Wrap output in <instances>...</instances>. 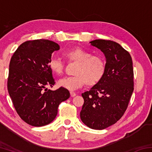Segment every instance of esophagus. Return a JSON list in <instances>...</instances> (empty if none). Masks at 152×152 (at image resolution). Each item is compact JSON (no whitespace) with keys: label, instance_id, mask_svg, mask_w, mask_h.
<instances>
[{"label":"esophagus","instance_id":"esophagus-1","mask_svg":"<svg viewBox=\"0 0 152 152\" xmlns=\"http://www.w3.org/2000/svg\"><path fill=\"white\" fill-rule=\"evenodd\" d=\"M70 95H71V96L73 97V96H75L76 94V92H74L73 91H70Z\"/></svg>","mask_w":152,"mask_h":152}]
</instances>
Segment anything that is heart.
I'll return each instance as SVG.
<instances>
[{
	"label": "heart",
	"instance_id": "heart-1",
	"mask_svg": "<svg viewBox=\"0 0 152 152\" xmlns=\"http://www.w3.org/2000/svg\"><path fill=\"white\" fill-rule=\"evenodd\" d=\"M64 56L69 62H76L73 76L66 77L58 80V86L70 91H75L86 84L94 86L101 80L105 72L104 60L99 56L92 55L90 51L82 48L66 51ZM50 70L57 75L63 73L64 62L59 58H51L49 61Z\"/></svg>",
	"mask_w": 152,
	"mask_h": 152
}]
</instances>
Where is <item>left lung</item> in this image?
<instances>
[{
    "instance_id": "obj_1",
    "label": "left lung",
    "mask_w": 152,
    "mask_h": 152,
    "mask_svg": "<svg viewBox=\"0 0 152 152\" xmlns=\"http://www.w3.org/2000/svg\"><path fill=\"white\" fill-rule=\"evenodd\" d=\"M91 43L104 53L105 72L99 83L82 94L84 102L80 115L87 127L101 130L117 123L127 109L134 89L133 61L129 53L113 41Z\"/></svg>"
}]
</instances>
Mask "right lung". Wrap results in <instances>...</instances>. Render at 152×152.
Returning <instances> with one entry per match:
<instances>
[{"instance_id": "add662e5", "label": "right lung", "mask_w": 152, "mask_h": 152, "mask_svg": "<svg viewBox=\"0 0 152 152\" xmlns=\"http://www.w3.org/2000/svg\"><path fill=\"white\" fill-rule=\"evenodd\" d=\"M60 46L48 39L27 41L15 51L9 64L7 88L17 114L25 123L42 127L52 122L61 102L70 97L68 90L46 88L55 84L49 68L51 53Z\"/></svg>"}]
</instances>
